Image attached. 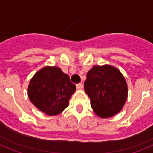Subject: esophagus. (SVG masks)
<instances>
[{"mask_svg": "<svg viewBox=\"0 0 153 153\" xmlns=\"http://www.w3.org/2000/svg\"><path fill=\"white\" fill-rule=\"evenodd\" d=\"M83 86V83H78V84H76V89H78V90H82Z\"/></svg>", "mask_w": 153, "mask_h": 153, "instance_id": "esophagus-1", "label": "esophagus"}]
</instances>
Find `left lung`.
<instances>
[{
    "label": "left lung",
    "mask_w": 153,
    "mask_h": 153,
    "mask_svg": "<svg viewBox=\"0 0 153 153\" xmlns=\"http://www.w3.org/2000/svg\"><path fill=\"white\" fill-rule=\"evenodd\" d=\"M84 90L90 97L93 111L102 118H109L118 113L128 94L123 76L118 69L109 65L94 66L89 70Z\"/></svg>",
    "instance_id": "8db88e82"
}]
</instances>
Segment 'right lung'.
Masks as SVG:
<instances>
[{
	"mask_svg": "<svg viewBox=\"0 0 153 153\" xmlns=\"http://www.w3.org/2000/svg\"><path fill=\"white\" fill-rule=\"evenodd\" d=\"M76 86L70 76L56 67H46L39 70L28 86L31 102L48 116L61 113L69 105V100Z\"/></svg>",
	"mask_w": 153,
	"mask_h": 153,
	"instance_id": "obj_1",
	"label": "right lung"
}]
</instances>
